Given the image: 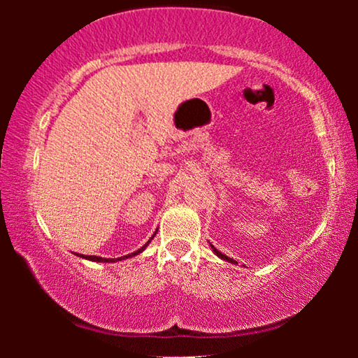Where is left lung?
Here are the masks:
<instances>
[{"instance_id":"obj_1","label":"left lung","mask_w":358,"mask_h":358,"mask_svg":"<svg viewBox=\"0 0 358 358\" xmlns=\"http://www.w3.org/2000/svg\"><path fill=\"white\" fill-rule=\"evenodd\" d=\"M210 246H212V249H213V252H215V254H217V256H218V257H222V259H223V261H228V262H233V264H236V262H234V261H233V259H231V257L224 256V254H222V252H220V251H218V249L213 246V244H210Z\"/></svg>"}]
</instances>
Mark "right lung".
Masks as SVG:
<instances>
[{"instance_id":"add662e5","label":"right lung","mask_w":358,"mask_h":358,"mask_svg":"<svg viewBox=\"0 0 358 358\" xmlns=\"http://www.w3.org/2000/svg\"><path fill=\"white\" fill-rule=\"evenodd\" d=\"M155 234H156V233H155ZM155 234H153V236H151V238L148 239V243L143 244V246H141V248L138 249V251L131 252V254H129V256L119 257V259H106V257H99V256H83V254H78V256H80V257H85V259H87V261H92V262H115V261H122V259H129V257H134V256H136V254H140L141 251H145V248L148 246V244L151 243V239L155 238Z\"/></svg>"}]
</instances>
